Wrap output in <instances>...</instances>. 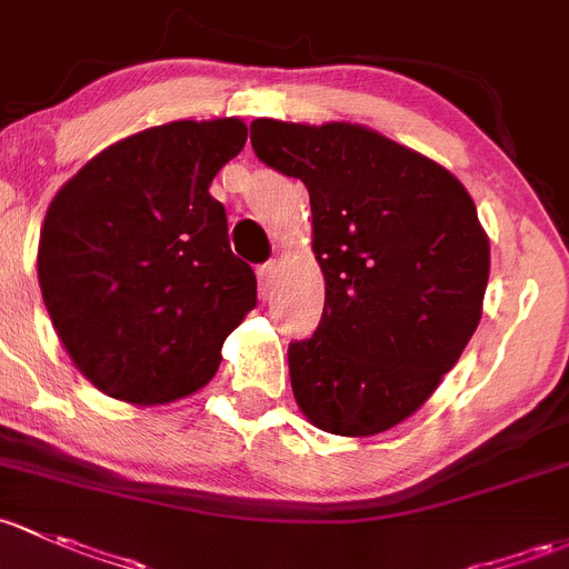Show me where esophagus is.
<instances>
[{
	"instance_id": "34e87169",
	"label": "esophagus",
	"mask_w": 569,
	"mask_h": 569,
	"mask_svg": "<svg viewBox=\"0 0 569 569\" xmlns=\"http://www.w3.org/2000/svg\"><path fill=\"white\" fill-rule=\"evenodd\" d=\"M256 274H259V291L261 297H272L274 291V280H278V264L274 261H267V264H261L259 269H256Z\"/></svg>"
}]
</instances>
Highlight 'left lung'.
Segmentation results:
<instances>
[{
    "mask_svg": "<svg viewBox=\"0 0 569 569\" xmlns=\"http://www.w3.org/2000/svg\"><path fill=\"white\" fill-rule=\"evenodd\" d=\"M261 163L302 179L327 280L310 338L289 343L316 428L373 436L415 415L480 325L490 248L463 184L362 124L256 119Z\"/></svg>",
    "mask_w": 569,
    "mask_h": 569,
    "instance_id": "left-lung-1",
    "label": "left lung"
}]
</instances>
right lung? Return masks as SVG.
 Here are the masks:
<instances>
[{"label":"right lung","instance_id":"1","mask_svg":"<svg viewBox=\"0 0 569 569\" xmlns=\"http://www.w3.org/2000/svg\"><path fill=\"white\" fill-rule=\"evenodd\" d=\"M239 119L169 122L113 143L64 184L40 231L38 278L59 340L98 390L169 403L214 376L256 308V274L209 196L242 152Z\"/></svg>","mask_w":569,"mask_h":569}]
</instances>
